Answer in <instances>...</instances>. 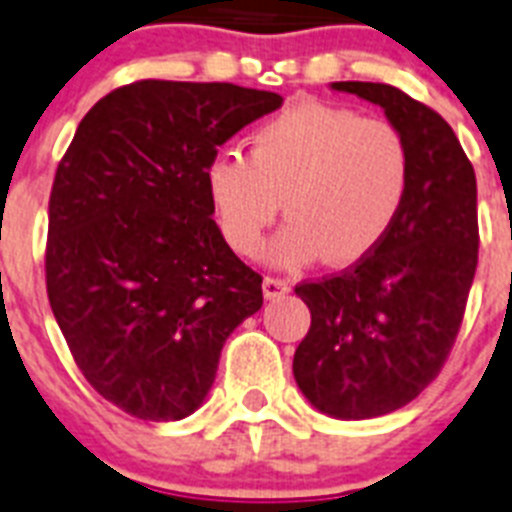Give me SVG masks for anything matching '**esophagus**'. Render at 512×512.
Here are the masks:
<instances>
[{"label": "esophagus", "instance_id": "obj_1", "mask_svg": "<svg viewBox=\"0 0 512 512\" xmlns=\"http://www.w3.org/2000/svg\"><path fill=\"white\" fill-rule=\"evenodd\" d=\"M263 292H265V297H268V299H278V297H284V294L292 292V284H289L286 278L268 276L263 281Z\"/></svg>", "mask_w": 512, "mask_h": 512}]
</instances>
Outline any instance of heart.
<instances>
[{
	"mask_svg": "<svg viewBox=\"0 0 512 512\" xmlns=\"http://www.w3.org/2000/svg\"><path fill=\"white\" fill-rule=\"evenodd\" d=\"M215 223L236 255L260 252L278 218L289 223L270 247L281 268L326 257L363 260L384 242L410 186V152L392 123L344 107L299 102L249 136V152L220 149L205 168Z\"/></svg>",
	"mask_w": 512,
	"mask_h": 512,
	"instance_id": "1",
	"label": "heart"
}]
</instances>
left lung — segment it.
Masks as SVG:
<instances>
[{
    "instance_id": "1",
    "label": "left lung",
    "mask_w": 512,
    "mask_h": 512,
    "mask_svg": "<svg viewBox=\"0 0 512 512\" xmlns=\"http://www.w3.org/2000/svg\"><path fill=\"white\" fill-rule=\"evenodd\" d=\"M378 105L410 152L392 231L339 276L299 284L310 331L294 352L307 402L342 421L394 413L439 376L479 263L476 176L450 123L389 83L336 81Z\"/></svg>"
}]
</instances>
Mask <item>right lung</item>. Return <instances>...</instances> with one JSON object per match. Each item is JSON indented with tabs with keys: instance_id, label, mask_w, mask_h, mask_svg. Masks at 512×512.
<instances>
[{
	"instance_id": "add662e5",
	"label": "right lung",
	"mask_w": 512,
	"mask_h": 512,
	"mask_svg": "<svg viewBox=\"0 0 512 512\" xmlns=\"http://www.w3.org/2000/svg\"><path fill=\"white\" fill-rule=\"evenodd\" d=\"M284 99L234 83L136 81L86 112L49 197L47 294L78 368L141 421L202 402L263 278L220 234L205 168Z\"/></svg>"
}]
</instances>
